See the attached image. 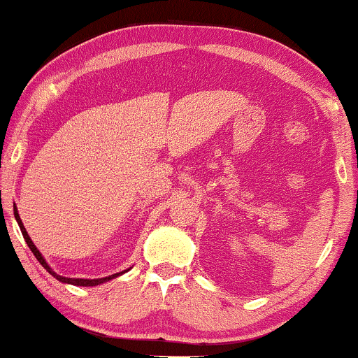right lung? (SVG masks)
<instances>
[{"label":"right lung","mask_w":358,"mask_h":358,"mask_svg":"<svg viewBox=\"0 0 358 358\" xmlns=\"http://www.w3.org/2000/svg\"><path fill=\"white\" fill-rule=\"evenodd\" d=\"M14 217H16V220H17V224H19V228H21V231H22V236H24V239H26V243H27V246L31 248V251L34 252V256L37 257V261L42 264V267L43 268H47V272L50 273V275H53L57 278V280H60V282H63V283H71V285H81V287H94V285H99V283H102V282H106V280H110V278H115V277H119L120 273H114V275H109V277H106V278H94V280H85V278H66V277H62V275H58V273H55L52 271L50 267H48V264L45 262V259L42 257V254L37 251V248L34 246V243L31 241V238H29V234H27V231H26V228H24V224H22V222H21V218H19V213H17V208H16V205H14Z\"/></svg>","instance_id":"right-lung-1"}]
</instances>
